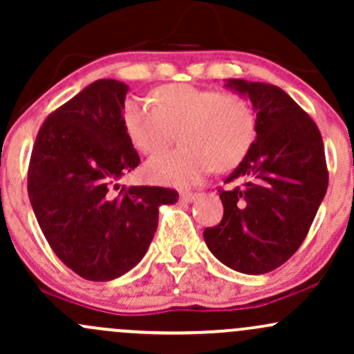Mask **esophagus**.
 Masks as SVG:
<instances>
[{"label":"esophagus","instance_id":"esophagus-1","mask_svg":"<svg viewBox=\"0 0 354 354\" xmlns=\"http://www.w3.org/2000/svg\"><path fill=\"white\" fill-rule=\"evenodd\" d=\"M197 197V192H192V191H182L180 192V199L184 201V203H191Z\"/></svg>","mask_w":354,"mask_h":354}]
</instances>
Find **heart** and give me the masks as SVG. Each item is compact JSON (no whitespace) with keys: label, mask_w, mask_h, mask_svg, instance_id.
Returning a JSON list of instances; mask_svg holds the SVG:
<instances>
[{"label":"heart","mask_w":354,"mask_h":354,"mask_svg":"<svg viewBox=\"0 0 354 354\" xmlns=\"http://www.w3.org/2000/svg\"><path fill=\"white\" fill-rule=\"evenodd\" d=\"M151 100H127L123 127L133 145L147 155L163 150L178 131L182 147L147 163V176L155 182L182 187L212 169H233L257 140V113L241 93L170 84L155 89Z\"/></svg>","instance_id":"b5f03b06"}]
</instances>
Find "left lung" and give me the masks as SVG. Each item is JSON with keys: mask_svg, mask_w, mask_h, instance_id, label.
<instances>
[{"mask_svg": "<svg viewBox=\"0 0 354 354\" xmlns=\"http://www.w3.org/2000/svg\"><path fill=\"white\" fill-rule=\"evenodd\" d=\"M257 111V140L219 189L221 223L204 230L211 253L226 267L261 275L285 263L302 245L328 191L321 131L285 91L230 79ZM242 184L237 185V182Z\"/></svg>", "mask_w": 354, "mask_h": 354, "instance_id": "left-lung-1", "label": "left lung"}]
</instances>
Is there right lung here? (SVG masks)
<instances>
[{
    "instance_id": "right-lung-1",
    "label": "right lung",
    "mask_w": 354,
    "mask_h": 354,
    "mask_svg": "<svg viewBox=\"0 0 354 354\" xmlns=\"http://www.w3.org/2000/svg\"><path fill=\"white\" fill-rule=\"evenodd\" d=\"M128 86L100 79L47 116L28 165V197L45 239L82 279L106 282L143 258L158 206L177 191L120 185L140 155L123 127Z\"/></svg>"
}]
</instances>
